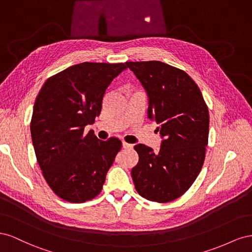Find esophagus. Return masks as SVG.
I'll return each mask as SVG.
<instances>
[{
  "label": "esophagus",
  "mask_w": 252,
  "mask_h": 252,
  "mask_svg": "<svg viewBox=\"0 0 252 252\" xmlns=\"http://www.w3.org/2000/svg\"><path fill=\"white\" fill-rule=\"evenodd\" d=\"M123 147L125 149H132L133 148V145L132 144H129V143H126V142H123Z\"/></svg>",
  "instance_id": "esophagus-1"
}]
</instances>
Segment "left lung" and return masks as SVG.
Wrapping results in <instances>:
<instances>
[{"label":"left lung","mask_w":252,"mask_h":252,"mask_svg":"<svg viewBox=\"0 0 252 252\" xmlns=\"http://www.w3.org/2000/svg\"><path fill=\"white\" fill-rule=\"evenodd\" d=\"M149 97L148 118L164 140L158 154L135 145L139 163L131 170L138 193L151 202L182 196L199 175L206 155L209 112L200 88L188 73L159 61L126 62Z\"/></svg>","instance_id":"8db88e82"}]
</instances>
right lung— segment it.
<instances>
[{
    "instance_id": "add662e5",
    "label": "right lung",
    "mask_w": 252,
    "mask_h": 252,
    "mask_svg": "<svg viewBox=\"0 0 252 252\" xmlns=\"http://www.w3.org/2000/svg\"><path fill=\"white\" fill-rule=\"evenodd\" d=\"M126 68L123 63L70 66L48 78L35 98L30 132L36 161L64 201L84 203L102 191L122 142L101 141L84 128L100 116L106 88Z\"/></svg>"
}]
</instances>
